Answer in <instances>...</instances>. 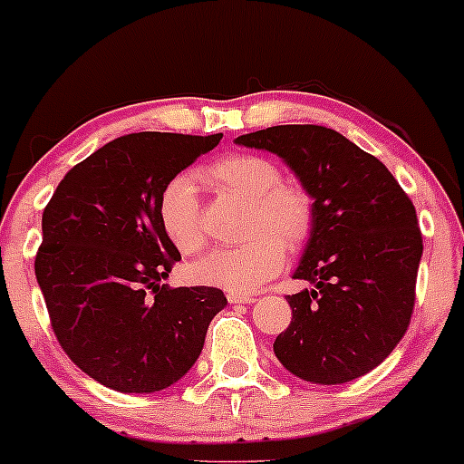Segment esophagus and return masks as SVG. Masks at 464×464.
Returning a JSON list of instances; mask_svg holds the SVG:
<instances>
[{
  "instance_id": "1",
  "label": "esophagus",
  "mask_w": 464,
  "mask_h": 464,
  "mask_svg": "<svg viewBox=\"0 0 464 464\" xmlns=\"http://www.w3.org/2000/svg\"><path fill=\"white\" fill-rule=\"evenodd\" d=\"M227 299H228V303H255V301H257V296L239 295V292H228Z\"/></svg>"
}]
</instances>
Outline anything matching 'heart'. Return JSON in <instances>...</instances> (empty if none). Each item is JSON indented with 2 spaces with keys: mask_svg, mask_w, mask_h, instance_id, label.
Segmentation results:
<instances>
[{
  "mask_svg": "<svg viewBox=\"0 0 464 464\" xmlns=\"http://www.w3.org/2000/svg\"><path fill=\"white\" fill-rule=\"evenodd\" d=\"M202 179L218 191L248 202L244 244L216 248L191 264L189 275L228 292H250L284 268L285 248L307 242L314 227V198L296 183H287L281 168L262 154L237 152L205 168ZM159 222L174 248L198 253L205 244L202 202L189 177H174L159 196Z\"/></svg>",
  "mask_w": 464,
  "mask_h": 464,
  "instance_id": "heart-1",
  "label": "heart"
}]
</instances>
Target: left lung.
<instances>
[{"label":"left lung","mask_w":464,"mask_h":464,"mask_svg":"<svg viewBox=\"0 0 464 464\" xmlns=\"http://www.w3.org/2000/svg\"><path fill=\"white\" fill-rule=\"evenodd\" d=\"M236 143L290 165L314 198V227L287 296L292 321L275 355L312 384H344L382 364L406 334L423 237L412 200L380 159L340 132L287 124Z\"/></svg>","instance_id":"left-lung-1"}]
</instances>
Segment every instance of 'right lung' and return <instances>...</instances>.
<instances>
[{
    "label": "right lung",
    "mask_w": 464,
    "mask_h": 464,
    "mask_svg": "<svg viewBox=\"0 0 464 464\" xmlns=\"http://www.w3.org/2000/svg\"><path fill=\"white\" fill-rule=\"evenodd\" d=\"M218 135L132 132L73 165L44 211L34 273L58 343L80 371L120 392L172 386L198 360L218 287H169L180 262L159 196Z\"/></svg>",
    "instance_id": "obj_1"
}]
</instances>
